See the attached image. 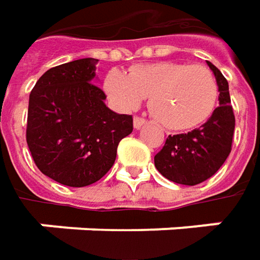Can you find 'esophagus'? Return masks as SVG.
I'll list each match as a JSON object with an SVG mask.
<instances>
[{
	"label": "esophagus",
	"mask_w": 260,
	"mask_h": 260,
	"mask_svg": "<svg viewBox=\"0 0 260 260\" xmlns=\"http://www.w3.org/2000/svg\"><path fill=\"white\" fill-rule=\"evenodd\" d=\"M145 124H146L145 118H142V117H135V120H133V125H135L136 130L142 128Z\"/></svg>",
	"instance_id": "obj_1"
}]
</instances>
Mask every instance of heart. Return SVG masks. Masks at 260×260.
<instances>
[{
    "label": "heart",
    "instance_id": "1",
    "mask_svg": "<svg viewBox=\"0 0 260 260\" xmlns=\"http://www.w3.org/2000/svg\"><path fill=\"white\" fill-rule=\"evenodd\" d=\"M105 91L123 110H135L149 96V108L157 121L171 130H189L213 114L218 85L203 65L157 62L136 66L128 75L111 71Z\"/></svg>",
    "mask_w": 260,
    "mask_h": 260
}]
</instances>
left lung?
<instances>
[{
  "instance_id": "left-lung-1",
  "label": "left lung",
  "mask_w": 260,
  "mask_h": 260,
  "mask_svg": "<svg viewBox=\"0 0 260 260\" xmlns=\"http://www.w3.org/2000/svg\"><path fill=\"white\" fill-rule=\"evenodd\" d=\"M207 65L218 85V107L201 127L168 136L165 146L155 156L156 169L175 184L204 182L221 168L232 150L235 114L230 105L229 82L211 62L207 60Z\"/></svg>"
}]
</instances>
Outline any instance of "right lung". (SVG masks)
<instances>
[{"instance_id": "obj_1", "label": "right lung", "mask_w": 260, "mask_h": 260, "mask_svg": "<svg viewBox=\"0 0 260 260\" xmlns=\"http://www.w3.org/2000/svg\"><path fill=\"white\" fill-rule=\"evenodd\" d=\"M98 59L85 57L46 71L28 98L27 145L42 174L68 186L100 181L133 132L132 115L105 105L96 84Z\"/></svg>"}]
</instances>
